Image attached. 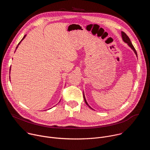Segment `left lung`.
<instances>
[{
    "instance_id": "obj_1",
    "label": "left lung",
    "mask_w": 150,
    "mask_h": 150,
    "mask_svg": "<svg viewBox=\"0 0 150 150\" xmlns=\"http://www.w3.org/2000/svg\"><path fill=\"white\" fill-rule=\"evenodd\" d=\"M122 39H123V41L125 42H126V43H127V45L129 46L133 50H134V53H135V54H136V56H137V57H138V55H137V51H136V50H135V49L134 48V46L132 45V42H131V40H130V39H129V37H128L126 34V33H125L124 32H123V31H122ZM83 98H84V100H85V103H86V104L89 107V108H90V109H93L89 105V104H88V103L87 102V100H86V99H85V96H84V94H83Z\"/></svg>"
}]
</instances>
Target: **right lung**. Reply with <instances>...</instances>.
Listing matches in <instances>:
<instances>
[{
  "label": "right lung",
  "mask_w": 150,
  "mask_h": 150,
  "mask_svg": "<svg viewBox=\"0 0 150 150\" xmlns=\"http://www.w3.org/2000/svg\"><path fill=\"white\" fill-rule=\"evenodd\" d=\"M25 37H26V35H24V37H23V39H22V40H21V41H20V42H19V43H18V46H16V49H17V48H18V46H19V44H20V43H21V41H23V40H24V38H25ZM10 71H11V70H10Z\"/></svg>",
  "instance_id": "right-lung-1"
}]
</instances>
